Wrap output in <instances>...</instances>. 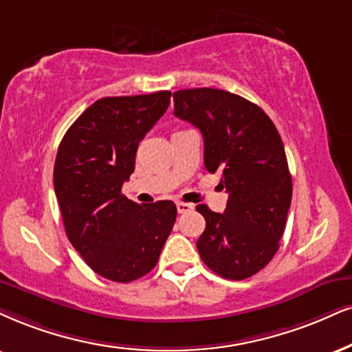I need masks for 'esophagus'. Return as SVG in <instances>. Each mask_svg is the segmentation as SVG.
Segmentation results:
<instances>
[{"instance_id":"1","label":"esophagus","mask_w":352,"mask_h":352,"mask_svg":"<svg viewBox=\"0 0 352 352\" xmlns=\"http://www.w3.org/2000/svg\"><path fill=\"white\" fill-rule=\"evenodd\" d=\"M176 207H177V212H179V214H188V212L194 209L192 204H188V202H177Z\"/></svg>"}]
</instances>
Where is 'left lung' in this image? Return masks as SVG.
I'll return each mask as SVG.
<instances>
[{
	"label": "left lung",
	"mask_w": 352,
	"mask_h": 352,
	"mask_svg": "<svg viewBox=\"0 0 352 352\" xmlns=\"http://www.w3.org/2000/svg\"><path fill=\"white\" fill-rule=\"evenodd\" d=\"M173 99L175 116L201 130L204 164L228 192L223 214L196 207L206 219L199 254L215 274L246 279L267 266L285 228L292 177L284 143L266 112L238 94L194 88Z\"/></svg>",
	"instance_id": "left-lung-1"
}]
</instances>
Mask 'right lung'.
Returning a JSON list of instances; mask_svg holds the SVG:
<instances>
[{
	"label": "right lung",
	"mask_w": 352,
	"mask_h": 352,
	"mask_svg": "<svg viewBox=\"0 0 352 352\" xmlns=\"http://www.w3.org/2000/svg\"><path fill=\"white\" fill-rule=\"evenodd\" d=\"M169 91L102 98L60 142L54 188L65 232L86 264L114 282H132L158 263L176 222L171 201L132 202L122 184L135 169L138 143L169 106Z\"/></svg>",
	"instance_id": "right-lung-1"
}]
</instances>
